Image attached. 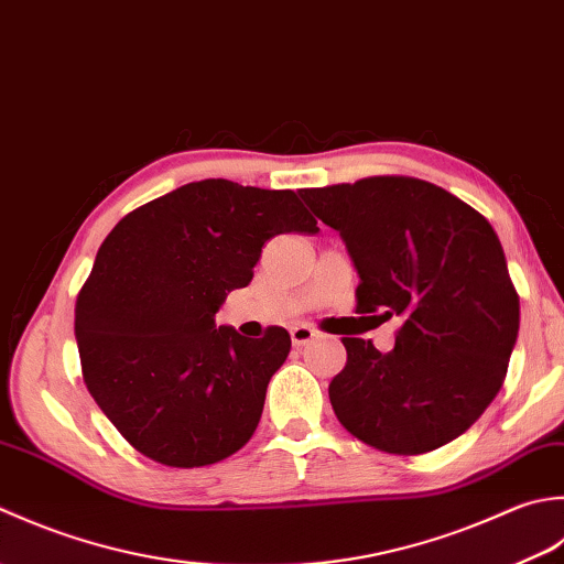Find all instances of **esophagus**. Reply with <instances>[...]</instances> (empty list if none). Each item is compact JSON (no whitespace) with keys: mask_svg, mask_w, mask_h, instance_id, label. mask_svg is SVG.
<instances>
[{"mask_svg":"<svg viewBox=\"0 0 564 564\" xmlns=\"http://www.w3.org/2000/svg\"><path fill=\"white\" fill-rule=\"evenodd\" d=\"M290 336H292V343H294L296 348H304V346H308V343H312V340H316V330L308 328V326H294V328L290 330Z\"/></svg>","mask_w":564,"mask_h":564,"instance_id":"34e87169","label":"esophagus"}]
</instances>
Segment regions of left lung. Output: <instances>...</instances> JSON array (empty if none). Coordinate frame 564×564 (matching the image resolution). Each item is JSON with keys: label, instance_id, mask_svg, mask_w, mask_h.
<instances>
[{"label": "left lung", "instance_id": "left-lung-1", "mask_svg": "<svg viewBox=\"0 0 564 564\" xmlns=\"http://www.w3.org/2000/svg\"><path fill=\"white\" fill-rule=\"evenodd\" d=\"M358 270V314L401 318L394 350L343 338L328 397L355 438L421 455L463 435L499 394L519 338V294L491 224L413 177L302 189Z\"/></svg>", "mask_w": 564, "mask_h": 564}]
</instances>
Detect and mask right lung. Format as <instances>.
Masks as SVG:
<instances>
[{
  "instance_id": "obj_1",
  "label": "right lung",
  "mask_w": 564,
  "mask_h": 564,
  "mask_svg": "<svg viewBox=\"0 0 564 564\" xmlns=\"http://www.w3.org/2000/svg\"><path fill=\"white\" fill-rule=\"evenodd\" d=\"M280 234H318L292 189L202 180L123 216L101 243L75 338L89 394L138 453L202 467L256 433L290 333L250 340L216 312Z\"/></svg>"
}]
</instances>
